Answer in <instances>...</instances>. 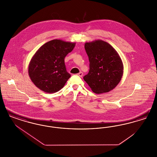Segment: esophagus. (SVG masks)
I'll use <instances>...</instances> for the list:
<instances>
[{"mask_svg": "<svg viewBox=\"0 0 157 157\" xmlns=\"http://www.w3.org/2000/svg\"><path fill=\"white\" fill-rule=\"evenodd\" d=\"M77 75H78V76H79L80 77H82V75H83V73H82V72H80L79 73H78V74H77Z\"/></svg>", "mask_w": 157, "mask_h": 157, "instance_id": "34e87169", "label": "esophagus"}]
</instances>
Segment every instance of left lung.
Here are the masks:
<instances>
[{
	"mask_svg": "<svg viewBox=\"0 0 157 157\" xmlns=\"http://www.w3.org/2000/svg\"><path fill=\"white\" fill-rule=\"evenodd\" d=\"M90 61V71L83 79L95 94L115 88L123 75L124 66L118 53L108 43L97 40L85 44Z\"/></svg>",
	"mask_w": 157,
	"mask_h": 157,
	"instance_id": "8db88e82",
	"label": "left lung"
}]
</instances>
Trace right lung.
Returning a JSON list of instances; mask_svg holds the SVG:
<instances>
[{
    "mask_svg": "<svg viewBox=\"0 0 157 157\" xmlns=\"http://www.w3.org/2000/svg\"><path fill=\"white\" fill-rule=\"evenodd\" d=\"M75 46V43L54 39L37 50L28 67L30 79L36 86L48 94L56 92L64 86L71 77L64 59Z\"/></svg>",
    "mask_w": 157,
    "mask_h": 157,
    "instance_id": "right-lung-1",
    "label": "right lung"
}]
</instances>
